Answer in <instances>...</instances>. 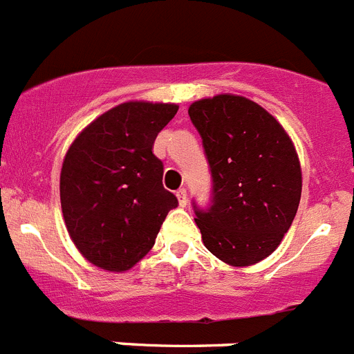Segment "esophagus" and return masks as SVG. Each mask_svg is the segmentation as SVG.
Listing matches in <instances>:
<instances>
[{
	"label": "esophagus",
	"instance_id": "34e87169",
	"mask_svg": "<svg viewBox=\"0 0 354 354\" xmlns=\"http://www.w3.org/2000/svg\"><path fill=\"white\" fill-rule=\"evenodd\" d=\"M175 195H177V200H179L180 207H186V205H187V193H186V189H184V187H180V189H177V193H175Z\"/></svg>",
	"mask_w": 354,
	"mask_h": 354
}]
</instances>
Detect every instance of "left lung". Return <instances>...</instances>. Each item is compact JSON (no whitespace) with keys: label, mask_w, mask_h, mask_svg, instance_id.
<instances>
[{"label":"left lung","mask_w":354,"mask_h":354,"mask_svg":"<svg viewBox=\"0 0 354 354\" xmlns=\"http://www.w3.org/2000/svg\"><path fill=\"white\" fill-rule=\"evenodd\" d=\"M212 177L209 209L195 207L205 248L234 268L278 248L301 198V167L277 118L246 97L221 93L189 109Z\"/></svg>","instance_id":"left-lung-1"}]
</instances>
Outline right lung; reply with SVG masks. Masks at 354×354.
<instances>
[{
  "mask_svg": "<svg viewBox=\"0 0 354 354\" xmlns=\"http://www.w3.org/2000/svg\"><path fill=\"white\" fill-rule=\"evenodd\" d=\"M179 106L129 101L97 117L68 147L60 174L62 212L81 255L106 271H127L154 246L177 207L152 152Z\"/></svg>",
  "mask_w": 354,
  "mask_h": 354,
  "instance_id": "1",
  "label": "right lung"
}]
</instances>
